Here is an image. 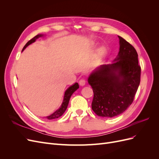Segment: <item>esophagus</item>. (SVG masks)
<instances>
[{"instance_id": "obj_1", "label": "esophagus", "mask_w": 159, "mask_h": 159, "mask_svg": "<svg viewBox=\"0 0 159 159\" xmlns=\"http://www.w3.org/2000/svg\"><path fill=\"white\" fill-rule=\"evenodd\" d=\"M79 84H80L81 86L85 85V80L84 79H81V80L79 81Z\"/></svg>"}]
</instances>
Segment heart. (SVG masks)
Masks as SVG:
<instances>
[{
    "instance_id": "1",
    "label": "heart",
    "mask_w": 159,
    "mask_h": 159,
    "mask_svg": "<svg viewBox=\"0 0 159 159\" xmlns=\"http://www.w3.org/2000/svg\"><path fill=\"white\" fill-rule=\"evenodd\" d=\"M107 54V50L104 47H102L99 50L98 54H97V56H96V60H97V61H102L104 57L105 56V55H106Z\"/></svg>"
}]
</instances>
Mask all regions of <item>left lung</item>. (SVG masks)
Instances as JSON below:
<instances>
[{
    "label": "left lung",
    "mask_w": 159,
    "mask_h": 159,
    "mask_svg": "<svg viewBox=\"0 0 159 159\" xmlns=\"http://www.w3.org/2000/svg\"><path fill=\"white\" fill-rule=\"evenodd\" d=\"M119 51L113 63L94 70L88 78L93 91L91 108L99 117L123 113L133 102L140 84L141 67L134 48L121 36Z\"/></svg>",
    "instance_id": "left-lung-1"
}]
</instances>
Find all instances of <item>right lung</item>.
Instances as JSON below:
<instances>
[{
	"instance_id": "1",
	"label": "right lung",
	"mask_w": 159,
	"mask_h": 159,
	"mask_svg": "<svg viewBox=\"0 0 159 159\" xmlns=\"http://www.w3.org/2000/svg\"><path fill=\"white\" fill-rule=\"evenodd\" d=\"M44 36V34H38L36 36L34 37L32 39L28 41L26 44V45L24 46L22 51L25 50L27 46H28L30 44L34 42L38 39V38H39L40 37ZM78 88H79V85L78 83H75L74 84L70 86V87L67 89L65 91L63 102H62V103L61 105V106L60 107V108L58 109H57L55 112H54L52 114L49 115V116L46 117V118L50 120V119H56V118H58V117H61V115L64 114V113L66 111L67 107H68V103L70 102V99L71 98V95L73 94Z\"/></svg>"
}]
</instances>
